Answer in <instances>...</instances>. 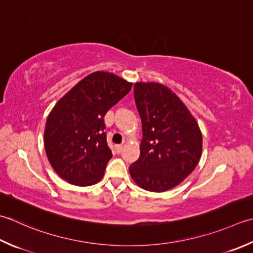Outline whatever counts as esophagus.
<instances>
[{
	"label": "esophagus",
	"mask_w": 253,
	"mask_h": 253,
	"mask_svg": "<svg viewBox=\"0 0 253 253\" xmlns=\"http://www.w3.org/2000/svg\"><path fill=\"white\" fill-rule=\"evenodd\" d=\"M115 149H116V151L120 153L122 150H123V145H117L116 147H115Z\"/></svg>",
	"instance_id": "34e87169"
}]
</instances>
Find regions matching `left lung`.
<instances>
[{
	"label": "left lung",
	"mask_w": 253,
	"mask_h": 253,
	"mask_svg": "<svg viewBox=\"0 0 253 253\" xmlns=\"http://www.w3.org/2000/svg\"><path fill=\"white\" fill-rule=\"evenodd\" d=\"M133 96L141 118L140 156L129 166L138 185L165 192L189 176L202 155V132L187 107L160 83L138 82Z\"/></svg>",
	"instance_id": "8db88e82"
}]
</instances>
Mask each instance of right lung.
<instances>
[{"instance_id": "obj_1", "label": "right lung", "mask_w": 253, "mask_h": 253, "mask_svg": "<svg viewBox=\"0 0 253 253\" xmlns=\"http://www.w3.org/2000/svg\"><path fill=\"white\" fill-rule=\"evenodd\" d=\"M132 83L97 71L74 85L54 105L44 127V149L53 170L79 186L100 181L113 157L104 116L131 90Z\"/></svg>"}]
</instances>
